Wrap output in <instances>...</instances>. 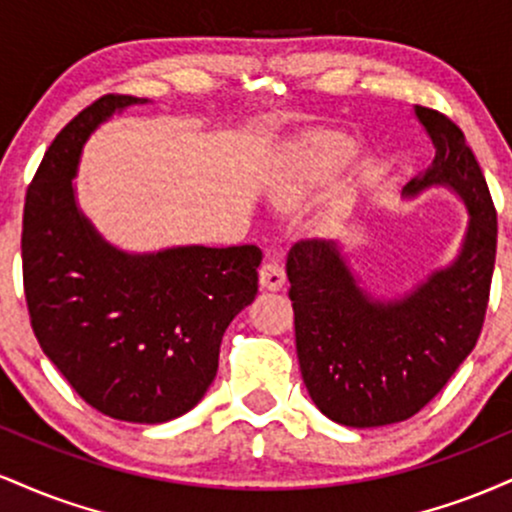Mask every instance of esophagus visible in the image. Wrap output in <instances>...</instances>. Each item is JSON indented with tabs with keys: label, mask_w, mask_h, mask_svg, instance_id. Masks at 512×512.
<instances>
[{
	"label": "esophagus",
	"mask_w": 512,
	"mask_h": 512,
	"mask_svg": "<svg viewBox=\"0 0 512 512\" xmlns=\"http://www.w3.org/2000/svg\"><path fill=\"white\" fill-rule=\"evenodd\" d=\"M284 281H286V272H284V267H281L279 262H272V260L262 262V267H260V286H262V289L279 291L281 286H284Z\"/></svg>",
	"instance_id": "1"
}]
</instances>
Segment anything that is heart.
<instances>
[{"label": "heart", "mask_w": 512, "mask_h": 512, "mask_svg": "<svg viewBox=\"0 0 512 512\" xmlns=\"http://www.w3.org/2000/svg\"><path fill=\"white\" fill-rule=\"evenodd\" d=\"M358 146L342 134H317L298 146V151L286 161L276 180V195L281 199H296L310 187L322 185L354 163Z\"/></svg>", "instance_id": "1"}]
</instances>
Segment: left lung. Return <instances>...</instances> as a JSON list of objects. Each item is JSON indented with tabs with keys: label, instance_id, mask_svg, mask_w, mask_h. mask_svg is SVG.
<instances>
[{
	"label": "left lung",
	"instance_id": "obj_1",
	"mask_svg": "<svg viewBox=\"0 0 512 512\" xmlns=\"http://www.w3.org/2000/svg\"><path fill=\"white\" fill-rule=\"evenodd\" d=\"M416 117L436 158L404 195L448 185L464 199L460 257L387 303L358 289L332 240H298L286 260L303 383L315 407L342 426L397 424L424 409L472 354L489 308L498 238L489 185L448 115L416 105Z\"/></svg>",
	"mask_w": 512,
	"mask_h": 512
}]
</instances>
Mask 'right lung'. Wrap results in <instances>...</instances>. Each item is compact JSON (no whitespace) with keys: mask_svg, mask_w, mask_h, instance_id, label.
Masks as SVG:
<instances>
[{"mask_svg":"<svg viewBox=\"0 0 512 512\" xmlns=\"http://www.w3.org/2000/svg\"><path fill=\"white\" fill-rule=\"evenodd\" d=\"M146 98L105 93L52 139L26 190L23 293L43 354L105 416L163 424L204 397L226 327L257 293V245L127 255L76 209L81 146L115 110Z\"/></svg>","mask_w":512,"mask_h":512,"instance_id":"1","label":"right lung"}]
</instances>
